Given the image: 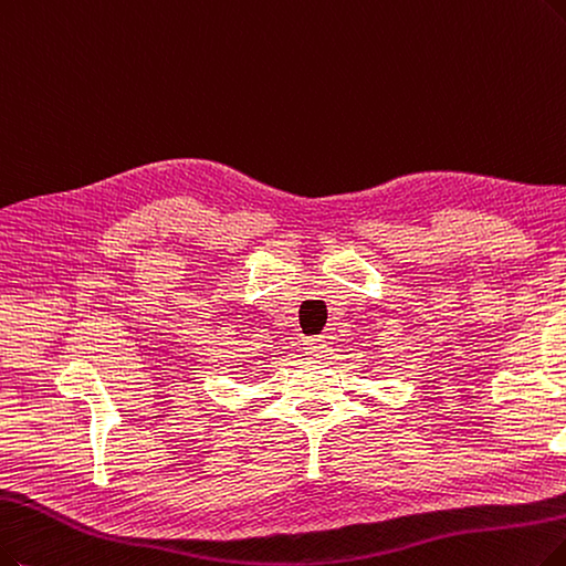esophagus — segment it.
Returning a JSON list of instances; mask_svg holds the SVG:
<instances>
[{"instance_id":"obj_1","label":"esophagus","mask_w":566,"mask_h":566,"mask_svg":"<svg viewBox=\"0 0 566 566\" xmlns=\"http://www.w3.org/2000/svg\"><path fill=\"white\" fill-rule=\"evenodd\" d=\"M304 350L313 359H321V357H325L329 353V344H327V338H323V336H311V338H306V342H304Z\"/></svg>"}]
</instances>
